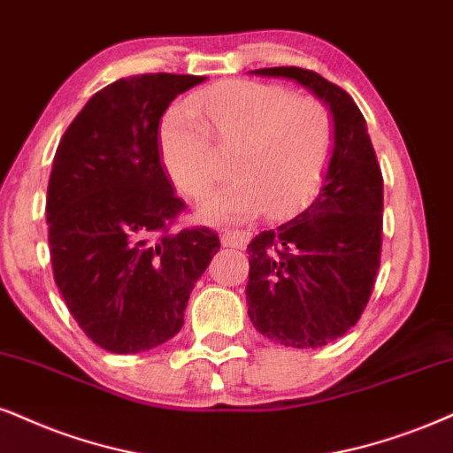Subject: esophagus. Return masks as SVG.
Returning <instances> with one entry per match:
<instances>
[{
  "mask_svg": "<svg viewBox=\"0 0 453 453\" xmlns=\"http://www.w3.org/2000/svg\"><path fill=\"white\" fill-rule=\"evenodd\" d=\"M221 244L223 246H232V249H242L246 242L250 240V232L246 230H221Z\"/></svg>",
  "mask_w": 453,
  "mask_h": 453,
  "instance_id": "34e87169",
  "label": "esophagus"
}]
</instances>
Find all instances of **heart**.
Returning a JSON list of instances; mask_svg holds the SVG:
<instances>
[{
	"mask_svg": "<svg viewBox=\"0 0 453 453\" xmlns=\"http://www.w3.org/2000/svg\"><path fill=\"white\" fill-rule=\"evenodd\" d=\"M234 148L227 186L204 200V217L238 221L293 215L322 186L336 150V121L318 98L257 81H227L173 104L158 121L163 167L186 196L198 198L217 177L213 148Z\"/></svg>",
	"mask_w": 453,
	"mask_h": 453,
	"instance_id": "1",
	"label": "heart"
}]
</instances>
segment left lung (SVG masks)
Wrapping results in <instances>:
<instances>
[{
  "instance_id": "8db88e82",
  "label": "left lung",
  "mask_w": 453,
  "mask_h": 453,
  "mask_svg": "<svg viewBox=\"0 0 453 453\" xmlns=\"http://www.w3.org/2000/svg\"><path fill=\"white\" fill-rule=\"evenodd\" d=\"M293 79L330 106L336 150L318 198L250 240L249 318L284 347L318 349L357 324L374 288L382 246V173L351 96L299 66L253 71Z\"/></svg>"
}]
</instances>
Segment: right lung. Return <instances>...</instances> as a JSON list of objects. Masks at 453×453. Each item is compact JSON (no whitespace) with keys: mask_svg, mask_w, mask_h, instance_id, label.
I'll list each match as a JSON object with an SVG mask.
<instances>
[{"mask_svg":"<svg viewBox=\"0 0 453 453\" xmlns=\"http://www.w3.org/2000/svg\"><path fill=\"white\" fill-rule=\"evenodd\" d=\"M207 77L150 73L89 98L62 135L45 217L51 269L71 316L111 353L150 351L184 326L219 236L177 230L186 203L158 157V121Z\"/></svg>","mask_w":453,"mask_h":453,"instance_id":"add662e5","label":"right lung"}]
</instances>
